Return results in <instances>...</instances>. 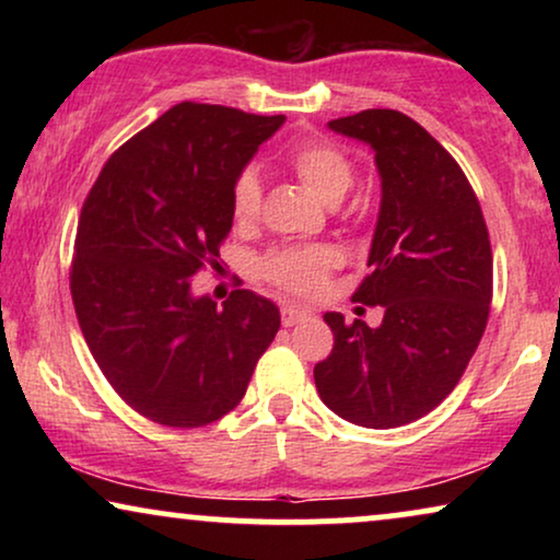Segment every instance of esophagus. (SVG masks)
<instances>
[{
  "label": "esophagus",
  "instance_id": "34e87169",
  "mask_svg": "<svg viewBox=\"0 0 560 560\" xmlns=\"http://www.w3.org/2000/svg\"><path fill=\"white\" fill-rule=\"evenodd\" d=\"M280 316H282V326H295V324H301V320L311 318L313 313H311L308 308H303V305H295V303H282Z\"/></svg>",
  "mask_w": 560,
  "mask_h": 560
}]
</instances>
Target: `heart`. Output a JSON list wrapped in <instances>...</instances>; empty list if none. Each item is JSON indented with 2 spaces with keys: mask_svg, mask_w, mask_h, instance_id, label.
Here are the masks:
<instances>
[{
  "mask_svg": "<svg viewBox=\"0 0 560 560\" xmlns=\"http://www.w3.org/2000/svg\"><path fill=\"white\" fill-rule=\"evenodd\" d=\"M288 165L320 201L336 206L354 183V165L343 150L326 140H305L288 152ZM262 209V180L247 167L234 178L232 217L236 224H252ZM339 265V252L328 244L280 247L259 262V275L272 285L295 295H313L324 288L326 275Z\"/></svg>",
  "mask_w": 560,
  "mask_h": 560,
  "instance_id": "obj_1",
  "label": "heart"
}]
</instances>
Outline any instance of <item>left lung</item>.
<instances>
[{
	"label": "left lung",
	"instance_id": "obj_1",
	"mask_svg": "<svg viewBox=\"0 0 560 560\" xmlns=\"http://www.w3.org/2000/svg\"><path fill=\"white\" fill-rule=\"evenodd\" d=\"M374 150L382 178L370 275L354 301L382 305L377 328L326 313L334 349L316 364L318 395L364 428L423 418L458 385L487 328L492 247L471 183L439 140L395 109L328 121Z\"/></svg>",
	"mask_w": 560,
	"mask_h": 560
}]
</instances>
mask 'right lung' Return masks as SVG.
Returning a JSON list of instances; mask_svg holds the SVG:
<instances>
[{
    "mask_svg": "<svg viewBox=\"0 0 560 560\" xmlns=\"http://www.w3.org/2000/svg\"><path fill=\"white\" fill-rule=\"evenodd\" d=\"M285 117L183 102L106 160L83 201L71 295L98 370L152 423L201 428L247 393L280 328L252 290L221 303L190 293L219 267L232 232V186Z\"/></svg>",
    "mask_w": 560,
    "mask_h": 560,
    "instance_id": "1",
    "label": "right lung"
}]
</instances>
